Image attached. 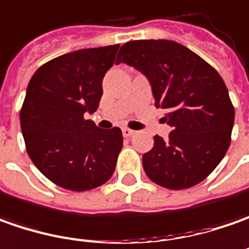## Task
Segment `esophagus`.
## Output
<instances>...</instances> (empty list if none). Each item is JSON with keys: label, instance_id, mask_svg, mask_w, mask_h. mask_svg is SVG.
Returning a JSON list of instances; mask_svg holds the SVG:
<instances>
[{"label": "esophagus", "instance_id": "esophagus-1", "mask_svg": "<svg viewBox=\"0 0 249 249\" xmlns=\"http://www.w3.org/2000/svg\"><path fill=\"white\" fill-rule=\"evenodd\" d=\"M135 131L132 129H129V128H123V135H124V138H131Z\"/></svg>", "mask_w": 249, "mask_h": 249}]
</instances>
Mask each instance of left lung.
Returning <instances> with one entry per match:
<instances>
[{"label": "left lung", "instance_id": "8db88e82", "mask_svg": "<svg viewBox=\"0 0 249 249\" xmlns=\"http://www.w3.org/2000/svg\"><path fill=\"white\" fill-rule=\"evenodd\" d=\"M126 63L150 82L156 107L172 131L154 136L143 169L154 183L182 190L202 182L230 146L234 107L219 73L193 51L168 39L124 44L116 65Z\"/></svg>", "mask_w": 249, "mask_h": 249}]
</instances>
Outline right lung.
Masks as SVG:
<instances>
[{
  "instance_id": "right-lung-1",
  "label": "right lung",
  "mask_w": 249,
  "mask_h": 249,
  "mask_svg": "<svg viewBox=\"0 0 249 249\" xmlns=\"http://www.w3.org/2000/svg\"><path fill=\"white\" fill-rule=\"evenodd\" d=\"M120 45L80 49L55 57L31 77L20 110L27 154L57 186L85 192L106 183L123 149L120 128L102 129L95 113L102 81Z\"/></svg>"
}]
</instances>
